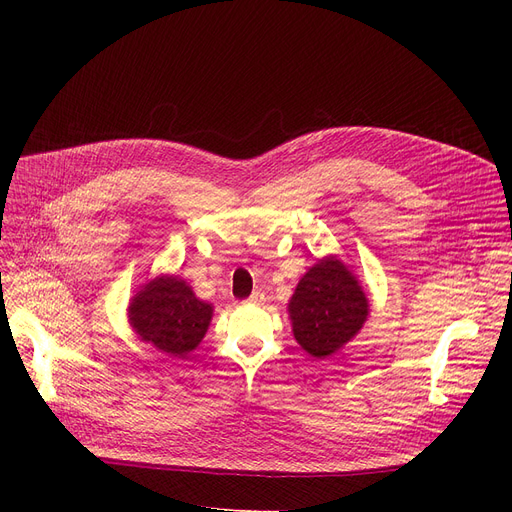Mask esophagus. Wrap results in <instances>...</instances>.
Wrapping results in <instances>:
<instances>
[{
    "instance_id": "1",
    "label": "esophagus",
    "mask_w": 512,
    "mask_h": 512,
    "mask_svg": "<svg viewBox=\"0 0 512 512\" xmlns=\"http://www.w3.org/2000/svg\"><path fill=\"white\" fill-rule=\"evenodd\" d=\"M263 301H265V294L263 292H253L251 297L247 299V303H251V305H263Z\"/></svg>"
}]
</instances>
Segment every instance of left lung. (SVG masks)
Here are the masks:
<instances>
[{"label":"left lung","instance_id":"1","mask_svg":"<svg viewBox=\"0 0 512 512\" xmlns=\"http://www.w3.org/2000/svg\"><path fill=\"white\" fill-rule=\"evenodd\" d=\"M367 313L369 301L357 276L334 255L311 267L288 303L292 334L315 359L332 357L353 340Z\"/></svg>","mask_w":512,"mask_h":512}]
</instances>
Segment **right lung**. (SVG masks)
<instances>
[{
  "instance_id": "add662e5",
  "label": "right lung",
  "mask_w": 512,
  "mask_h": 512,
  "mask_svg": "<svg viewBox=\"0 0 512 512\" xmlns=\"http://www.w3.org/2000/svg\"><path fill=\"white\" fill-rule=\"evenodd\" d=\"M211 315L213 307L197 299L193 288L176 276L147 282L128 305V321L139 338L176 359L199 346Z\"/></svg>"
}]
</instances>
